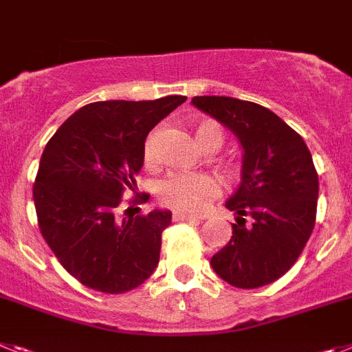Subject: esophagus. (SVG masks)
Instances as JSON below:
<instances>
[{
  "label": "esophagus",
  "instance_id": "34e87169",
  "mask_svg": "<svg viewBox=\"0 0 352 352\" xmlns=\"http://www.w3.org/2000/svg\"><path fill=\"white\" fill-rule=\"evenodd\" d=\"M206 216H198V214H186V212H173V221H195V219H204Z\"/></svg>",
  "mask_w": 352,
  "mask_h": 352
}]
</instances>
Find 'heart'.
<instances>
[{
	"label": "heart",
	"mask_w": 352,
	"mask_h": 352,
	"mask_svg": "<svg viewBox=\"0 0 352 352\" xmlns=\"http://www.w3.org/2000/svg\"><path fill=\"white\" fill-rule=\"evenodd\" d=\"M195 140L201 151H218L223 143V131L216 122L204 120L195 127ZM143 159L154 163V134L145 142ZM219 193V184L207 173H175L164 179L157 189L159 200L180 212H200Z\"/></svg>",
	"instance_id": "obj_1"
}]
</instances>
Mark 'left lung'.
Instances as JSON below:
<instances>
[{"label":"left lung","mask_w":352,"mask_h":352,"mask_svg":"<svg viewBox=\"0 0 352 352\" xmlns=\"http://www.w3.org/2000/svg\"><path fill=\"white\" fill-rule=\"evenodd\" d=\"M191 104L230 129L243 148L241 184L225 204L235 212L232 237L210 265L239 289L269 285L294 265L316 225L319 177L310 151L261 104L219 96Z\"/></svg>","instance_id":"left-lung-1"}]
</instances>
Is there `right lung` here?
Segmentation results:
<instances>
[{"mask_svg":"<svg viewBox=\"0 0 352 352\" xmlns=\"http://www.w3.org/2000/svg\"><path fill=\"white\" fill-rule=\"evenodd\" d=\"M184 96L155 100H100L70 115L45 145L33 201L42 237L76 280L106 294L142 285L159 264L161 234L172 212L120 216L134 191L145 140ZM148 195H136L143 204ZM138 209V207H136Z\"/></svg>","mask_w":352,"mask_h":352,"instance_id":"add662e5","label":"right lung"}]
</instances>
